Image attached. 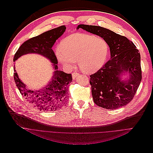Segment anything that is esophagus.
I'll return each mask as SVG.
<instances>
[{
    "instance_id": "esophagus-1",
    "label": "esophagus",
    "mask_w": 153,
    "mask_h": 153,
    "mask_svg": "<svg viewBox=\"0 0 153 153\" xmlns=\"http://www.w3.org/2000/svg\"><path fill=\"white\" fill-rule=\"evenodd\" d=\"M78 75H79V73H76V72L73 73H72V76H73V79H75V78H76Z\"/></svg>"
}]
</instances>
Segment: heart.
<instances>
[{
  "instance_id": "1",
  "label": "heart",
  "mask_w": 153,
  "mask_h": 153,
  "mask_svg": "<svg viewBox=\"0 0 153 153\" xmlns=\"http://www.w3.org/2000/svg\"><path fill=\"white\" fill-rule=\"evenodd\" d=\"M108 50V45L103 38L90 34H74L62 41L55 53L63 65L73 67L77 60L80 69L92 73L103 65Z\"/></svg>"
}]
</instances>
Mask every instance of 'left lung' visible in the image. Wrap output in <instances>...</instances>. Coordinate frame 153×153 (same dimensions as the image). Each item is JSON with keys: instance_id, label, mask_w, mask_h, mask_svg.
I'll return each instance as SVG.
<instances>
[{"instance_id": "obj_1", "label": "left lung", "mask_w": 153, "mask_h": 153, "mask_svg": "<svg viewBox=\"0 0 153 153\" xmlns=\"http://www.w3.org/2000/svg\"><path fill=\"white\" fill-rule=\"evenodd\" d=\"M82 29L104 39L110 51V59L102 68L90 75L94 102L101 107L114 110L133 100L142 80L140 55L136 46L125 36L100 26L79 25ZM128 72V80H121Z\"/></svg>"}]
</instances>
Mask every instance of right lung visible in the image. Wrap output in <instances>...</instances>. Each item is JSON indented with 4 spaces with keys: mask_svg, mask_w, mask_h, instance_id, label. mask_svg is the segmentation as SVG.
<instances>
[{
    "mask_svg": "<svg viewBox=\"0 0 153 153\" xmlns=\"http://www.w3.org/2000/svg\"><path fill=\"white\" fill-rule=\"evenodd\" d=\"M66 27L62 25L43 32L23 43L14 56L15 62L23 55L35 53L42 55L52 62L55 69L53 75L48 85L38 91L29 90L19 78L14 66V80L22 95L29 103L39 110L55 111L66 102L68 87L72 82L71 74L58 70L57 59L52 50L56 40L65 32Z\"/></svg>",
    "mask_w": 153,
    "mask_h": 153,
    "instance_id": "right-lung-1",
    "label": "right lung"
}]
</instances>
